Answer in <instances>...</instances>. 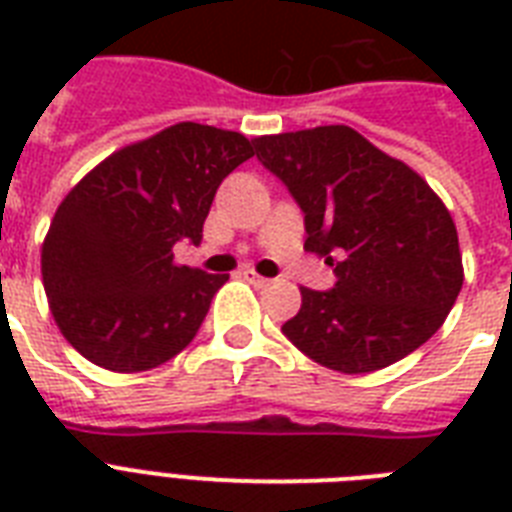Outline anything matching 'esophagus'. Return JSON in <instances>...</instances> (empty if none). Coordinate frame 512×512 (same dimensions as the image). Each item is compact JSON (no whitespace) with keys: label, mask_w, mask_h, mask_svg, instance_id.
Segmentation results:
<instances>
[{"label":"esophagus","mask_w":512,"mask_h":512,"mask_svg":"<svg viewBox=\"0 0 512 512\" xmlns=\"http://www.w3.org/2000/svg\"><path fill=\"white\" fill-rule=\"evenodd\" d=\"M244 279H247L249 284H255V287H265V284H268V279H263V276L252 271V268H247V271H244Z\"/></svg>","instance_id":"34e87169"}]
</instances>
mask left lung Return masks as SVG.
<instances>
[{
	"instance_id": "obj_1",
	"label": "left lung",
	"mask_w": 512,
	"mask_h": 512,
	"mask_svg": "<svg viewBox=\"0 0 512 512\" xmlns=\"http://www.w3.org/2000/svg\"><path fill=\"white\" fill-rule=\"evenodd\" d=\"M257 159L305 215V249L335 268L329 292L300 287L281 332L316 364L377 372L436 335L462 289L457 228L436 191L345 124L263 135Z\"/></svg>"
}]
</instances>
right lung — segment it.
<instances>
[{
	"instance_id": "add662e5",
	"label": "right lung",
	"mask_w": 512,
	"mask_h": 512,
	"mask_svg": "<svg viewBox=\"0 0 512 512\" xmlns=\"http://www.w3.org/2000/svg\"><path fill=\"white\" fill-rule=\"evenodd\" d=\"M255 140L180 122L103 159L60 201L42 244L52 319L87 361L146 372L196 337L228 273L175 263L201 241L217 185Z\"/></svg>"
}]
</instances>
